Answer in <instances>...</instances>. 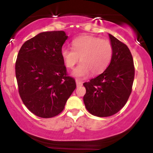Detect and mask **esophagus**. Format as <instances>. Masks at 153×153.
Here are the masks:
<instances>
[{
	"label": "esophagus",
	"mask_w": 153,
	"mask_h": 153,
	"mask_svg": "<svg viewBox=\"0 0 153 153\" xmlns=\"http://www.w3.org/2000/svg\"><path fill=\"white\" fill-rule=\"evenodd\" d=\"M75 82H76V85H77V87L81 86V85H82V81H80V80H75Z\"/></svg>",
	"instance_id": "obj_1"
}]
</instances>
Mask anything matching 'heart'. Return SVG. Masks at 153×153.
<instances>
[{
    "mask_svg": "<svg viewBox=\"0 0 153 153\" xmlns=\"http://www.w3.org/2000/svg\"><path fill=\"white\" fill-rule=\"evenodd\" d=\"M73 49L64 47L60 54L65 65L73 68L80 63L72 72V75L78 78L103 73L109 64L113 54V47L109 41L96 36L84 35L75 39L72 42Z\"/></svg>",
    "mask_w": 153,
    "mask_h": 153,
    "instance_id": "heart-1",
    "label": "heart"
}]
</instances>
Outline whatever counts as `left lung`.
<instances>
[{
	"label": "left lung",
	"instance_id": "1",
	"mask_svg": "<svg viewBox=\"0 0 153 153\" xmlns=\"http://www.w3.org/2000/svg\"><path fill=\"white\" fill-rule=\"evenodd\" d=\"M113 47L111 62L103 73L84 82L83 101L91 114L110 117L119 111L130 96L134 66L130 50L125 44L108 34Z\"/></svg>",
	"mask_w": 153,
	"mask_h": 153
}]
</instances>
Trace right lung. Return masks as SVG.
<instances>
[{
  "mask_svg": "<svg viewBox=\"0 0 153 153\" xmlns=\"http://www.w3.org/2000/svg\"><path fill=\"white\" fill-rule=\"evenodd\" d=\"M68 36L63 31L38 34L24 42L16 61V77L23 103L31 113L51 118L62 111L76 88L67 75L61 50Z\"/></svg>",
  "mask_w": 153,
  "mask_h": 153,
  "instance_id": "add662e5",
  "label": "right lung"
}]
</instances>
